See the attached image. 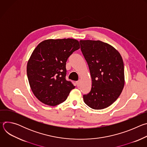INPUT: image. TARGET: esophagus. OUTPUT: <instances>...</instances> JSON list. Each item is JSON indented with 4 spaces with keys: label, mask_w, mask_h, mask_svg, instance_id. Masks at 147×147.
<instances>
[{
    "label": "esophagus",
    "mask_w": 147,
    "mask_h": 147,
    "mask_svg": "<svg viewBox=\"0 0 147 147\" xmlns=\"http://www.w3.org/2000/svg\"><path fill=\"white\" fill-rule=\"evenodd\" d=\"M76 84H77V87L80 86V80H78V81H77L76 82Z\"/></svg>",
    "instance_id": "esophagus-1"
}]
</instances>
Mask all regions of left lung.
<instances>
[{
    "mask_svg": "<svg viewBox=\"0 0 147 147\" xmlns=\"http://www.w3.org/2000/svg\"><path fill=\"white\" fill-rule=\"evenodd\" d=\"M81 51L91 73V91L84 101L94 109L109 107L118 98L124 85V63L119 52L100 40H81Z\"/></svg>",
    "mask_w": 147,
    "mask_h": 147,
    "instance_id": "obj_1",
    "label": "left lung"
}]
</instances>
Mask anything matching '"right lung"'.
I'll list each match as a JSON object with an SVG mask.
<instances>
[{
  "instance_id": "1",
  "label": "right lung",
  "mask_w": 147,
  "mask_h": 147,
  "mask_svg": "<svg viewBox=\"0 0 147 147\" xmlns=\"http://www.w3.org/2000/svg\"><path fill=\"white\" fill-rule=\"evenodd\" d=\"M74 39H47L38 44L27 63L30 87L41 102L56 106L65 101L75 86L66 76V61L80 49Z\"/></svg>"
}]
</instances>
